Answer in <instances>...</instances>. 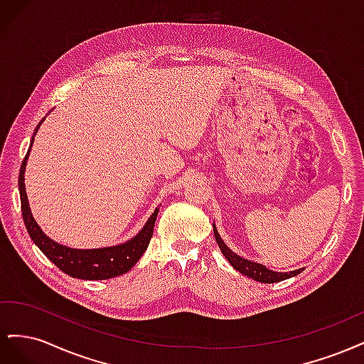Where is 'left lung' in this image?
I'll list each match as a JSON object with an SVG mask.
<instances>
[{"mask_svg": "<svg viewBox=\"0 0 364 364\" xmlns=\"http://www.w3.org/2000/svg\"><path fill=\"white\" fill-rule=\"evenodd\" d=\"M214 235H215V240H217V245H218L220 250L223 252V255L230 262V266H232L235 270H238L240 273H243L245 277H247V278H252V279L259 281V282L270 284V282H279V281H284V279H287V278L296 277V274H299L304 270V269H297V270H293L290 273H279V272L269 270L267 267L261 266V264L253 262V261H247L245 258L238 257L237 253H234L232 250H230L223 243V240L220 238V234L217 232L215 226H214Z\"/></svg>", "mask_w": 364, "mask_h": 364, "instance_id": "1", "label": "left lung"}]
</instances>
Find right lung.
I'll return each mask as SVG.
<instances>
[{"label": "right lung", "instance_id": "obj_1", "mask_svg": "<svg viewBox=\"0 0 364 364\" xmlns=\"http://www.w3.org/2000/svg\"><path fill=\"white\" fill-rule=\"evenodd\" d=\"M42 121L35 129V135L39 126L42 124ZM35 135H33V138H35ZM33 138L30 142V147L33 144ZM28 151L23 161V165H21L18 179L21 209H23V218L27 228V232L31 237L33 243L43 252V255H46L51 262H54V266H58L62 272L70 274L73 278L80 279H111L119 277V274H123L134 267L138 259L142 257V253L146 252L150 243V238L153 237V228H155L159 208L155 209V213H153L151 217L147 220L146 226L139 230V234L126 241L124 245L90 250L70 249L58 245L56 241H53L42 232V229L38 226L30 211L24 185V171L28 159Z\"/></svg>", "mask_w": 364, "mask_h": 364}]
</instances>
